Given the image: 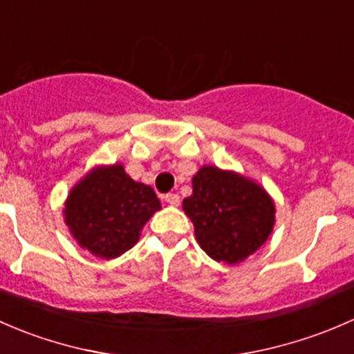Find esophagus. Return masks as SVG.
Segmentation results:
<instances>
[{"instance_id":"34e87169","label":"esophagus","mask_w":354,"mask_h":354,"mask_svg":"<svg viewBox=\"0 0 354 354\" xmlns=\"http://www.w3.org/2000/svg\"><path fill=\"white\" fill-rule=\"evenodd\" d=\"M163 199H165L170 206H178V203H180V196L176 194V192H169V194H165Z\"/></svg>"}]
</instances>
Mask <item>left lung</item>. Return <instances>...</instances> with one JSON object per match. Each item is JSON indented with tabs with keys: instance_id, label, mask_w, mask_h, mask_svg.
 <instances>
[{
	"instance_id": "1",
	"label": "left lung",
	"mask_w": 354,
	"mask_h": 354,
	"mask_svg": "<svg viewBox=\"0 0 354 354\" xmlns=\"http://www.w3.org/2000/svg\"><path fill=\"white\" fill-rule=\"evenodd\" d=\"M182 206L194 223L201 249L227 264H236L256 252L274 225V203L264 189L211 165L192 177V196Z\"/></svg>"
}]
</instances>
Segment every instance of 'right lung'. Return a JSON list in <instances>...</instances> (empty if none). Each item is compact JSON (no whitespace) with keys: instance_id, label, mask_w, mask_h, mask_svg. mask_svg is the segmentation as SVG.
Listing matches in <instances>:
<instances>
[{"instance_id":"right-lung-1","label":"right lung","mask_w":354,"mask_h":354,"mask_svg":"<svg viewBox=\"0 0 354 354\" xmlns=\"http://www.w3.org/2000/svg\"><path fill=\"white\" fill-rule=\"evenodd\" d=\"M158 209L160 199L150 185L134 182L118 163L95 169L73 187L64 221L83 249L114 259L138 242Z\"/></svg>"}]
</instances>
